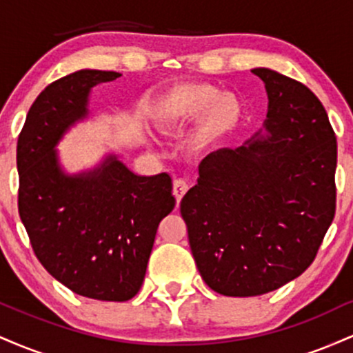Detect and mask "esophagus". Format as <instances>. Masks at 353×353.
Returning a JSON list of instances; mask_svg holds the SVG:
<instances>
[{
	"mask_svg": "<svg viewBox=\"0 0 353 353\" xmlns=\"http://www.w3.org/2000/svg\"><path fill=\"white\" fill-rule=\"evenodd\" d=\"M189 190V184L185 182L184 179H176L174 181V185H172V192H174V197H176L177 204H179L182 197H184V194Z\"/></svg>",
	"mask_w": 353,
	"mask_h": 353,
	"instance_id": "esophagus-1",
	"label": "esophagus"
}]
</instances>
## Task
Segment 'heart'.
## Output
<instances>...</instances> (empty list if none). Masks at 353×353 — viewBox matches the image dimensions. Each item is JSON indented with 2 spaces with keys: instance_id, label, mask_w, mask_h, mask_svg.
Wrapping results in <instances>:
<instances>
[{
  "instance_id": "heart-1",
  "label": "heart",
  "mask_w": 353,
  "mask_h": 353,
  "mask_svg": "<svg viewBox=\"0 0 353 353\" xmlns=\"http://www.w3.org/2000/svg\"><path fill=\"white\" fill-rule=\"evenodd\" d=\"M151 116L163 132L179 131L199 117L197 141L201 145H210L236 131L242 106L236 96L221 92L214 84L185 81L174 84L154 101Z\"/></svg>"
}]
</instances>
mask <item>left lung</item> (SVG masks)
<instances>
[{
	"instance_id": "obj_1",
	"label": "left lung",
	"mask_w": 353,
	"mask_h": 353,
	"mask_svg": "<svg viewBox=\"0 0 353 353\" xmlns=\"http://www.w3.org/2000/svg\"><path fill=\"white\" fill-rule=\"evenodd\" d=\"M265 84V134L219 149L181 201L197 269L229 297L262 295L314 262L335 216L337 137L309 88L252 70Z\"/></svg>"
}]
</instances>
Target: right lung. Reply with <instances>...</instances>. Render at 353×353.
<instances>
[{
	"label": "right lung",
	"mask_w": 353,
	"mask_h": 353,
	"mask_svg": "<svg viewBox=\"0 0 353 353\" xmlns=\"http://www.w3.org/2000/svg\"><path fill=\"white\" fill-rule=\"evenodd\" d=\"M119 76L81 70L51 83L16 148L18 210L36 257L74 294L108 302L139 292L157 225L176 205L169 174L137 176L114 154L88 172L61 169L56 145L88 116L91 89Z\"/></svg>",
	"instance_id": "obj_1"
}]
</instances>
